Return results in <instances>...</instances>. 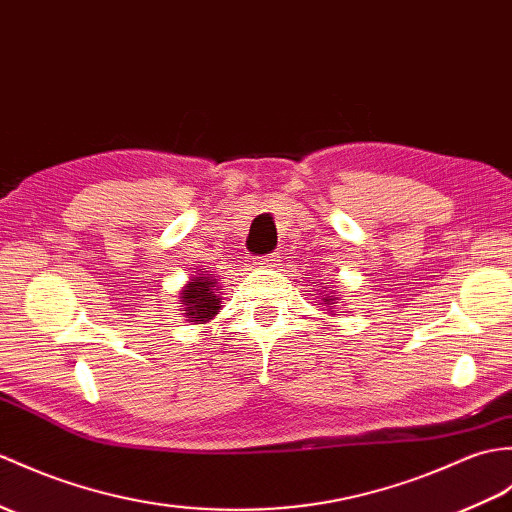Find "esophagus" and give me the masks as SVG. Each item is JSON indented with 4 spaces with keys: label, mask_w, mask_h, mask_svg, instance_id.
I'll list each match as a JSON object with an SVG mask.
<instances>
[{
    "label": "esophagus",
    "mask_w": 512,
    "mask_h": 512,
    "mask_svg": "<svg viewBox=\"0 0 512 512\" xmlns=\"http://www.w3.org/2000/svg\"><path fill=\"white\" fill-rule=\"evenodd\" d=\"M277 261H279V255H277V253H270V255H266V257H259V259L255 261V266H257V268H272V266H277Z\"/></svg>",
    "instance_id": "34e87169"
}]
</instances>
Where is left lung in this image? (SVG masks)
Returning <instances> with one entry per match:
<instances>
[{"label": "left lung", "instance_id": "obj_1", "mask_svg": "<svg viewBox=\"0 0 512 512\" xmlns=\"http://www.w3.org/2000/svg\"><path fill=\"white\" fill-rule=\"evenodd\" d=\"M334 294V292H331ZM338 296H329V294H323V303L329 307V310H334V303H336Z\"/></svg>", "mask_w": 512, "mask_h": 512}]
</instances>
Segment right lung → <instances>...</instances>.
Wrapping results in <instances>:
<instances>
[{
    "mask_svg": "<svg viewBox=\"0 0 512 512\" xmlns=\"http://www.w3.org/2000/svg\"><path fill=\"white\" fill-rule=\"evenodd\" d=\"M181 303V312H185L189 323H207L222 307L218 296V281L207 275L192 277V281H187V285L181 290Z\"/></svg>",
    "mask_w": 512,
    "mask_h": 512,
    "instance_id": "right-lung-1",
    "label": "right lung"
}]
</instances>
